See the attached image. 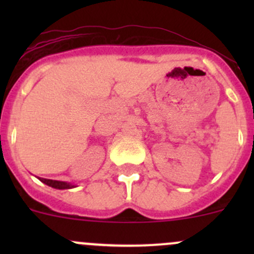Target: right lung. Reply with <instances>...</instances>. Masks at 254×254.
I'll list each match as a JSON object with an SVG mask.
<instances>
[{"mask_svg":"<svg viewBox=\"0 0 254 254\" xmlns=\"http://www.w3.org/2000/svg\"><path fill=\"white\" fill-rule=\"evenodd\" d=\"M43 183H45L49 187H53V188L56 189H70L73 188L72 184L65 183V182H60V181H53V179H45V178H39Z\"/></svg>","mask_w":254,"mask_h":254,"instance_id":"add662e5","label":"right lung"}]
</instances>
